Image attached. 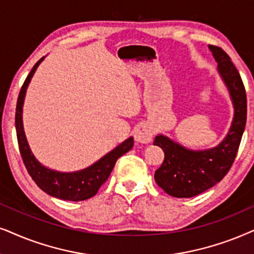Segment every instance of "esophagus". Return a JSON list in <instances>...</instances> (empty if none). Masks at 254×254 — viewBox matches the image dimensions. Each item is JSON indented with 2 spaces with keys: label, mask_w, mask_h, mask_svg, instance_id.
<instances>
[{
  "label": "esophagus",
  "mask_w": 254,
  "mask_h": 254,
  "mask_svg": "<svg viewBox=\"0 0 254 254\" xmlns=\"http://www.w3.org/2000/svg\"><path fill=\"white\" fill-rule=\"evenodd\" d=\"M134 140L138 143L147 144L152 140L153 127L147 123H142L134 129Z\"/></svg>",
  "instance_id": "1"
}]
</instances>
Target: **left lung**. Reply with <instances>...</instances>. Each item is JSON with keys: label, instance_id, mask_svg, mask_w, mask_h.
<instances>
[{"label": "left lung", "instance_id": "obj_1", "mask_svg": "<svg viewBox=\"0 0 254 254\" xmlns=\"http://www.w3.org/2000/svg\"><path fill=\"white\" fill-rule=\"evenodd\" d=\"M208 48L218 63V71L229 88L234 117L225 139L210 150H188L162 134L155 138L153 145L162 147L165 155L163 164L156 170L155 181L166 193L176 198L193 197L225 177L236 159L245 130L247 99L240 73L221 48Z\"/></svg>", "mask_w": 254, "mask_h": 254}]
</instances>
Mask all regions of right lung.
<instances>
[{"instance_id": "add662e5", "label": "right lung", "mask_w": 254, "mask_h": 254, "mask_svg": "<svg viewBox=\"0 0 254 254\" xmlns=\"http://www.w3.org/2000/svg\"><path fill=\"white\" fill-rule=\"evenodd\" d=\"M43 59L44 57H42L33 66L31 71L29 72L23 85H22L20 94H18L17 104H16L15 127L21 157L23 159L25 169H27L30 177L36 183L38 188L46 193L53 195V197L63 199V200H85V199L94 197L97 193L99 188L107 182L112 169L116 164L117 159L132 149L133 138L130 137L129 139L120 144L116 149L110 151L103 158L96 162L94 165L81 170V171L70 173L59 172L42 165L29 149L27 138H25L23 131V124H22V107H23L27 86L38 64L43 61Z\"/></svg>"}]
</instances>
